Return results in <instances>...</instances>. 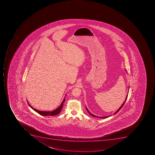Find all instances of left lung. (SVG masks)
<instances>
[{"instance_id": "1", "label": "left lung", "mask_w": 155, "mask_h": 155, "mask_svg": "<svg viewBox=\"0 0 155 155\" xmlns=\"http://www.w3.org/2000/svg\"><path fill=\"white\" fill-rule=\"evenodd\" d=\"M127 95H128V94L127 95V97H126V99H125V100H124V102L123 103V104H122V106H121V107H120L119 109H118V110H117V111H116V112H115L114 114H116L117 112H118L120 110H121V108H122V107L124 105V103L126 102V101L127 100ZM86 110L87 111H88V112H89V114H90V115H91V116H93V117H97V118H107V117H109L110 116H105V117H98V116H96L95 115H94L93 114H91V113L90 111H89V110H88V109L86 107Z\"/></svg>"}]
</instances>
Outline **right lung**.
I'll return each instance as SVG.
<instances>
[{"label":"right lung","mask_w":155,"mask_h":155,"mask_svg":"<svg viewBox=\"0 0 155 155\" xmlns=\"http://www.w3.org/2000/svg\"><path fill=\"white\" fill-rule=\"evenodd\" d=\"M65 99V97L64 98V100L62 101V102L61 103V105H60L59 107H58L57 109H56V110H53V111H40L39 110L34 109L31 106L30 104H29V103L28 102V101H28V105H29V107H30L31 109H33L34 111H35L36 112H37V113L41 115H43V116H48V115L54 116V115H57L60 114V112L61 111L62 107L64 106V102Z\"/></svg>","instance_id":"1"}]
</instances>
